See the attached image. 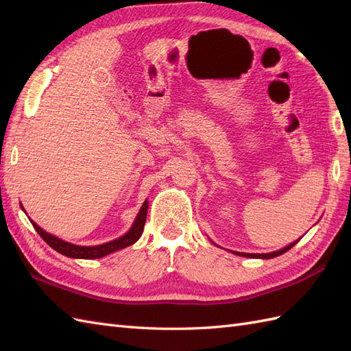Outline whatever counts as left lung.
Masks as SVG:
<instances>
[{"label":"left lung","mask_w":351,"mask_h":351,"mask_svg":"<svg viewBox=\"0 0 351 351\" xmlns=\"http://www.w3.org/2000/svg\"><path fill=\"white\" fill-rule=\"evenodd\" d=\"M299 240H300V239H299ZM299 240H297V241H299ZM297 241H294V243L289 244V246L282 247L281 250L272 252V253H262V254H256V253H239V252H234V253H236V254H239V256H246V258H261V259H271V258H275V256H280V254L285 253L287 250H290V249L294 246V244H295Z\"/></svg>","instance_id":"obj_1"}]
</instances>
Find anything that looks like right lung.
Returning <instances> with one entry per match:
<instances>
[{
	"label": "right lung",
	"mask_w": 351,
	"mask_h": 351,
	"mask_svg": "<svg viewBox=\"0 0 351 351\" xmlns=\"http://www.w3.org/2000/svg\"><path fill=\"white\" fill-rule=\"evenodd\" d=\"M147 205H149V204H147V200H145L141 210H139V214H137V217H136V219L133 222L132 228L127 231L124 236L115 239L112 241L99 244V246H76V244L67 243L64 240H61V239H58L56 236L49 234V232L42 230L36 224V222H34L32 219H30V222H32V226H34V228L38 231V234L47 241V244H49V246L54 249V250H57L58 253L64 254V256L74 258V259H98V258L107 256V254H110L112 252L124 249L127 246H132L133 243H136L137 240H139V237L142 236V232H143L145 222H146Z\"/></svg>",
	"instance_id": "right-lung-1"
}]
</instances>
